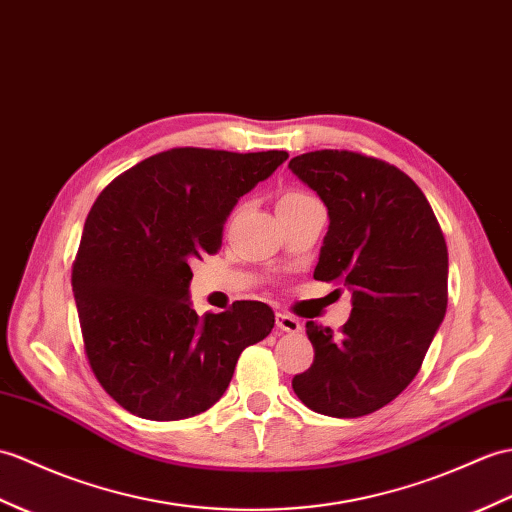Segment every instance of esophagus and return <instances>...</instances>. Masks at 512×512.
<instances>
[{
	"mask_svg": "<svg viewBox=\"0 0 512 512\" xmlns=\"http://www.w3.org/2000/svg\"><path fill=\"white\" fill-rule=\"evenodd\" d=\"M275 323L281 331H288V334H299L301 331V320L292 316V314H285V312H277L275 314Z\"/></svg>",
	"mask_w": 512,
	"mask_h": 512,
	"instance_id": "34e87169",
	"label": "esophagus"
}]
</instances>
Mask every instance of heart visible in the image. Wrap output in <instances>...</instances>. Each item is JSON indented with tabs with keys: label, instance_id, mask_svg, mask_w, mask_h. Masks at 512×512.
Listing matches in <instances>:
<instances>
[{
	"label": "heart",
	"instance_id": "heart-1",
	"mask_svg": "<svg viewBox=\"0 0 512 512\" xmlns=\"http://www.w3.org/2000/svg\"><path fill=\"white\" fill-rule=\"evenodd\" d=\"M307 200H314V196L301 192V189H290V192H285L279 198V207H294V205H301V202H307Z\"/></svg>",
	"mask_w": 512,
	"mask_h": 512
}]
</instances>
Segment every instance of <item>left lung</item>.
Listing matches in <instances>:
<instances>
[{
    "label": "left lung",
    "instance_id": "1",
    "mask_svg": "<svg viewBox=\"0 0 512 512\" xmlns=\"http://www.w3.org/2000/svg\"><path fill=\"white\" fill-rule=\"evenodd\" d=\"M290 170L329 209L314 279L353 292L340 334L305 325L314 362L292 388L318 414L364 417L408 388L443 323L445 235L419 185L382 159L316 150L294 157Z\"/></svg>",
    "mask_w": 512,
    "mask_h": 512
}]
</instances>
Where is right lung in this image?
<instances>
[{
    "label": "right lung",
    "instance_id": "right-lung-1",
    "mask_svg": "<svg viewBox=\"0 0 512 512\" xmlns=\"http://www.w3.org/2000/svg\"><path fill=\"white\" fill-rule=\"evenodd\" d=\"M285 159V150L172 148L95 198L71 285L91 371L135 417L178 421L209 410L240 353L275 327L261 301L198 316L187 288L194 261L220 251L237 198Z\"/></svg>",
    "mask_w": 512,
    "mask_h": 512
}]
</instances>
